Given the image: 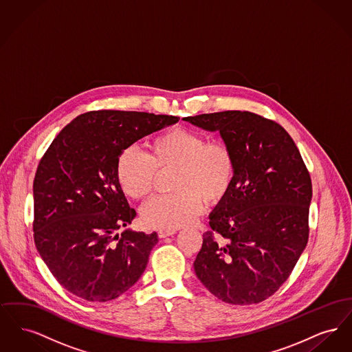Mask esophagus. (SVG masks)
Returning a JSON list of instances; mask_svg holds the SVG:
<instances>
[{"mask_svg": "<svg viewBox=\"0 0 352 352\" xmlns=\"http://www.w3.org/2000/svg\"><path fill=\"white\" fill-rule=\"evenodd\" d=\"M174 234H175V231H158L160 239H165V237H168V236Z\"/></svg>", "mask_w": 352, "mask_h": 352, "instance_id": "1", "label": "esophagus"}]
</instances>
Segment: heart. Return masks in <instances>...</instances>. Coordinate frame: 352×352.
I'll return each instance as SVG.
<instances>
[{
	"mask_svg": "<svg viewBox=\"0 0 352 352\" xmlns=\"http://www.w3.org/2000/svg\"><path fill=\"white\" fill-rule=\"evenodd\" d=\"M177 168L168 195L146 201L141 219L146 227L175 231L191 223L207 206L221 201L234 184V158L230 146L219 140L207 141L199 132L175 126L149 144L148 154L128 148L116 165L118 184L125 195L141 199L151 191L155 170Z\"/></svg>",
	"mask_w": 352,
	"mask_h": 352,
	"instance_id": "b5f03b06",
	"label": "heart"
}]
</instances>
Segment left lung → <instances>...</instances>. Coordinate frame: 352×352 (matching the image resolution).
<instances>
[{"label":"left lung","instance_id":"obj_1","mask_svg":"<svg viewBox=\"0 0 352 352\" xmlns=\"http://www.w3.org/2000/svg\"><path fill=\"white\" fill-rule=\"evenodd\" d=\"M182 120L219 132L234 158V184L210 214L194 270L231 305L267 300L284 284L309 237L311 179L284 128L252 112L224 111Z\"/></svg>","mask_w":352,"mask_h":352}]
</instances>
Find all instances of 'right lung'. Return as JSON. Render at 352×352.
Masks as SVG:
<instances>
[{"mask_svg": "<svg viewBox=\"0 0 352 352\" xmlns=\"http://www.w3.org/2000/svg\"><path fill=\"white\" fill-rule=\"evenodd\" d=\"M179 118L99 111L74 118L41 160L34 178V241L52 276L85 301L128 292L148 265L158 234L131 228L135 217L116 177L122 151Z\"/></svg>", "mask_w": 352, "mask_h": 352, "instance_id": "add662e5", "label": "right lung"}]
</instances>
